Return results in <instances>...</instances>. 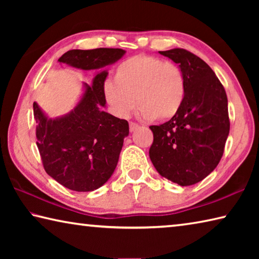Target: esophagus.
<instances>
[{"instance_id":"34e87169","label":"esophagus","mask_w":259,"mask_h":259,"mask_svg":"<svg viewBox=\"0 0 259 259\" xmlns=\"http://www.w3.org/2000/svg\"><path fill=\"white\" fill-rule=\"evenodd\" d=\"M138 128H139V125L137 123H135V122H130V123H129V129H130L131 133H134V131L136 129H138Z\"/></svg>"}]
</instances>
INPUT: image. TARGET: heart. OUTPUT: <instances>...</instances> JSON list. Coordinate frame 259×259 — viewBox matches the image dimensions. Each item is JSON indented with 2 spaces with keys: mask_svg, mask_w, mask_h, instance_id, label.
Instances as JSON below:
<instances>
[{
  "mask_svg": "<svg viewBox=\"0 0 259 259\" xmlns=\"http://www.w3.org/2000/svg\"><path fill=\"white\" fill-rule=\"evenodd\" d=\"M104 97L119 117L129 116L137 103L146 119L168 120L182 107L185 81L177 65L157 57L137 55L116 67L114 83H105Z\"/></svg>",
  "mask_w": 259,
  "mask_h": 259,
  "instance_id": "heart-1",
  "label": "heart"
}]
</instances>
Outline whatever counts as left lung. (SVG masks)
<instances>
[{"label": "left lung", "instance_id": "1", "mask_svg": "<svg viewBox=\"0 0 259 259\" xmlns=\"http://www.w3.org/2000/svg\"><path fill=\"white\" fill-rule=\"evenodd\" d=\"M178 64L185 81L181 109L168 122L151 125L150 157L162 177L190 186L218 165L230 133L225 89L207 63L185 49L159 51Z\"/></svg>", "mask_w": 259, "mask_h": 259}]
</instances>
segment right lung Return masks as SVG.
<instances>
[{
  "label": "right lung",
  "mask_w": 259,
  "mask_h": 259,
  "mask_svg": "<svg viewBox=\"0 0 259 259\" xmlns=\"http://www.w3.org/2000/svg\"><path fill=\"white\" fill-rule=\"evenodd\" d=\"M124 54V50L109 48L69 50L58 61L94 71L114 64ZM107 75V71H100L93 85L83 83L80 102L64 116L49 119L36 103L33 104L36 145L45 170L72 191L90 192L103 186L115 170L123 140L129 135L128 121L103 111Z\"/></svg>",
  "instance_id": "right-lung-1"
}]
</instances>
